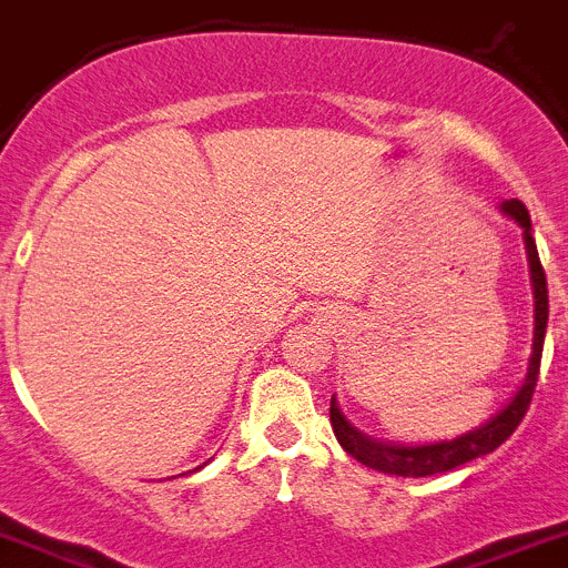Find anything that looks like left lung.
I'll return each instance as SVG.
<instances>
[{"mask_svg": "<svg viewBox=\"0 0 568 568\" xmlns=\"http://www.w3.org/2000/svg\"><path fill=\"white\" fill-rule=\"evenodd\" d=\"M503 211L510 219L521 224L525 230V246L527 257H530V280H532V294H536V333H532V355H530V368H527V377L521 383V388L516 390L514 399L505 405V410H499L491 422H486L477 430L466 433V436L453 438V442L442 444H427V447H388V444L372 442L368 436L361 433L341 416L335 399L329 402V422H333L335 438L341 442V447L352 455L355 460H361L368 469L385 471V475L396 477H427V475H442V471L458 469V466L469 464V460L480 458V455L494 453L499 444L508 442L514 436V430L525 418L527 407H530L532 390L538 383V368H541V352H544V335H547V318H549V296H547V274H544L541 257H538L536 239H532V224L530 213L521 205L519 200L505 202Z\"/></svg>", "mask_w": 568, "mask_h": 568, "instance_id": "8db88e82", "label": "left lung"}]
</instances>
